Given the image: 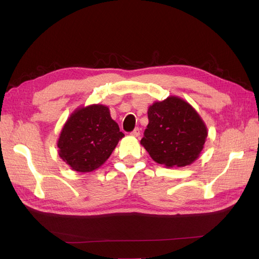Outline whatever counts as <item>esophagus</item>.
<instances>
[{
    "instance_id": "1",
    "label": "esophagus",
    "mask_w": 259,
    "mask_h": 259,
    "mask_svg": "<svg viewBox=\"0 0 259 259\" xmlns=\"http://www.w3.org/2000/svg\"><path fill=\"white\" fill-rule=\"evenodd\" d=\"M140 135V130L137 127V128H135L134 131L132 132V136H134V137H138Z\"/></svg>"
}]
</instances>
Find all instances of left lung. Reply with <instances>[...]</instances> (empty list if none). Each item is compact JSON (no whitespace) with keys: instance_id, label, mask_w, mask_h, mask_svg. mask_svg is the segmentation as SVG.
Instances as JSON below:
<instances>
[{"instance_id":"8db88e82","label":"left lung","mask_w":259,"mask_h":259,"mask_svg":"<svg viewBox=\"0 0 259 259\" xmlns=\"http://www.w3.org/2000/svg\"><path fill=\"white\" fill-rule=\"evenodd\" d=\"M149 124L140 144L151 159L167 168L197 160L207 137V127L195 109L178 96L154 101L148 108Z\"/></svg>"}]
</instances>
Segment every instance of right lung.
<instances>
[{"mask_svg":"<svg viewBox=\"0 0 259 259\" xmlns=\"http://www.w3.org/2000/svg\"><path fill=\"white\" fill-rule=\"evenodd\" d=\"M123 137L109 107L82 106L70 114L61 128L57 140L59 158L75 171L91 173L109 159Z\"/></svg>","mask_w":259,"mask_h":259,"instance_id":"obj_1","label":"right lung"}]
</instances>
